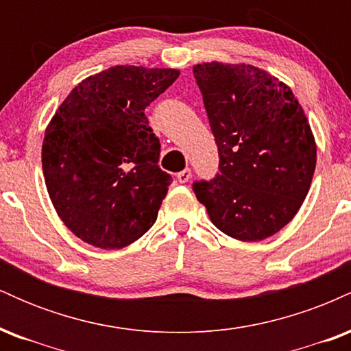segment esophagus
Returning a JSON list of instances; mask_svg holds the SVG:
<instances>
[{
	"label": "esophagus",
	"mask_w": 351,
	"mask_h": 351,
	"mask_svg": "<svg viewBox=\"0 0 351 351\" xmlns=\"http://www.w3.org/2000/svg\"><path fill=\"white\" fill-rule=\"evenodd\" d=\"M176 178H178L180 183H186V181L191 178V170H189V168H184L183 171H180L178 175H176Z\"/></svg>",
	"instance_id": "34e87169"
}]
</instances>
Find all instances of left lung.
Masks as SVG:
<instances>
[{"label": "left lung", "mask_w": 351, "mask_h": 351, "mask_svg": "<svg viewBox=\"0 0 351 351\" xmlns=\"http://www.w3.org/2000/svg\"><path fill=\"white\" fill-rule=\"evenodd\" d=\"M219 153V173L193 184L213 224L239 241H263L297 215L317 145L292 90L247 64L193 67Z\"/></svg>", "instance_id": "obj_1"}]
</instances>
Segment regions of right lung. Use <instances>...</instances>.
<instances>
[{
    "label": "right lung",
    "mask_w": 351,
    "mask_h": 351,
    "mask_svg": "<svg viewBox=\"0 0 351 351\" xmlns=\"http://www.w3.org/2000/svg\"><path fill=\"white\" fill-rule=\"evenodd\" d=\"M176 69L115 66L72 88L47 125L43 171L56 211L79 239L122 249L155 224L171 176L145 108Z\"/></svg>",
    "instance_id": "add662e5"
}]
</instances>
